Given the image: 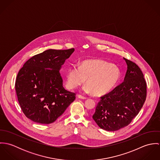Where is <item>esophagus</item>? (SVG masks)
<instances>
[{
    "instance_id": "1",
    "label": "esophagus",
    "mask_w": 160,
    "mask_h": 160,
    "mask_svg": "<svg viewBox=\"0 0 160 160\" xmlns=\"http://www.w3.org/2000/svg\"><path fill=\"white\" fill-rule=\"evenodd\" d=\"M77 97H78V98H80V99H86V97H84V96H82L81 95H79V94L78 95Z\"/></svg>"
}]
</instances>
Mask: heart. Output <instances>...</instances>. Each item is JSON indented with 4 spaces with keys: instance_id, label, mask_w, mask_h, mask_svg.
I'll list each match as a JSON object with an SVG mask.
<instances>
[{
    "instance_id": "1",
    "label": "heart",
    "mask_w": 160,
    "mask_h": 160,
    "mask_svg": "<svg viewBox=\"0 0 160 160\" xmlns=\"http://www.w3.org/2000/svg\"><path fill=\"white\" fill-rule=\"evenodd\" d=\"M120 78V69L112 63L102 60H86L78 67L71 66L68 69L66 86L73 89L86 80L82 91L100 96L111 91Z\"/></svg>"
}]
</instances>
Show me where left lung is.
Listing matches in <instances>:
<instances>
[{
	"instance_id": "left-lung-1",
	"label": "left lung",
	"mask_w": 160,
	"mask_h": 160,
	"mask_svg": "<svg viewBox=\"0 0 160 160\" xmlns=\"http://www.w3.org/2000/svg\"><path fill=\"white\" fill-rule=\"evenodd\" d=\"M128 68L124 81L101 97L93 119L102 129L118 131L129 124L142 109L147 97V84L137 65L124 58Z\"/></svg>"
}]
</instances>
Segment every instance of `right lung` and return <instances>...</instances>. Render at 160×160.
<instances>
[{"mask_svg":"<svg viewBox=\"0 0 160 160\" xmlns=\"http://www.w3.org/2000/svg\"><path fill=\"white\" fill-rule=\"evenodd\" d=\"M74 51L47 50L29 58L19 71L16 93L24 114L31 121L52 123L75 100V93L63 88L60 73L62 65Z\"/></svg>","mask_w":160,"mask_h":160,"instance_id":"right-lung-1","label":"right lung"}]
</instances>
